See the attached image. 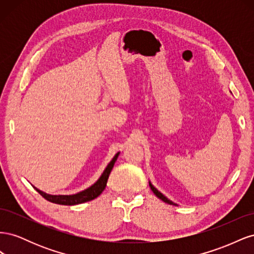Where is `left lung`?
<instances>
[{"instance_id": "8db88e82", "label": "left lung", "mask_w": 254, "mask_h": 254, "mask_svg": "<svg viewBox=\"0 0 254 254\" xmlns=\"http://www.w3.org/2000/svg\"><path fill=\"white\" fill-rule=\"evenodd\" d=\"M149 187H150V189H151V190L153 191V194H155L159 199H161V200L162 201H164V202H166V203H168V204H173V205H178V204H176L175 202H173L172 200H170V199H168L167 197H165L162 193H161V191H159L155 187L152 186L151 184V182L149 181Z\"/></svg>"}]
</instances>
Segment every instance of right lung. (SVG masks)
Instances as JSON below:
<instances>
[{"label": "right lung", "mask_w": 254, "mask_h": 254, "mask_svg": "<svg viewBox=\"0 0 254 254\" xmlns=\"http://www.w3.org/2000/svg\"><path fill=\"white\" fill-rule=\"evenodd\" d=\"M119 155H120V151L112 158L110 163L107 165L102 176L99 177L98 180L94 184H92L90 188L83 190L81 191H78V193H76V194H73V195H50V194L44 193V191H42L40 190H38L35 187L34 188L43 198H45L47 200H49L53 203H57V204L75 205V204H79V203L93 200V199H95L96 197L101 195L103 193V190H105V188L107 186V181H108V178H109V175L114 166L115 161L118 160Z\"/></svg>", "instance_id": "obj_1"}]
</instances>
